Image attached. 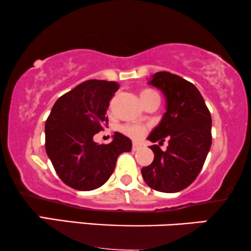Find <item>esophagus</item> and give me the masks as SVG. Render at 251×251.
I'll return each mask as SVG.
<instances>
[{"label":"esophagus","instance_id":"1","mask_svg":"<svg viewBox=\"0 0 251 251\" xmlns=\"http://www.w3.org/2000/svg\"><path fill=\"white\" fill-rule=\"evenodd\" d=\"M139 147H140V145L138 143H132V150L133 151H137V150H139Z\"/></svg>","mask_w":251,"mask_h":251}]
</instances>
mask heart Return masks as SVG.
Segmentation results:
<instances>
[{
	"instance_id": "1",
	"label": "heart",
	"mask_w": 251,
	"mask_h": 251,
	"mask_svg": "<svg viewBox=\"0 0 251 251\" xmlns=\"http://www.w3.org/2000/svg\"><path fill=\"white\" fill-rule=\"evenodd\" d=\"M152 97H159V95L156 94V91L152 90V89H143V90L140 91V99H142V101ZM123 130H125L126 135L132 137V138H139V137H142L144 133L146 132V129L144 128V126H137V125L126 126H125V129Z\"/></svg>"
}]
</instances>
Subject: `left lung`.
<instances>
[{
  "label": "left lung",
  "instance_id": "1",
  "mask_svg": "<svg viewBox=\"0 0 251 251\" xmlns=\"http://www.w3.org/2000/svg\"><path fill=\"white\" fill-rule=\"evenodd\" d=\"M166 98V113L147 139L163 143L167 151L151 146L154 160L142 175L153 190L176 193L193 183L211 146V115L197 87L169 72H157L149 82Z\"/></svg>",
  "mask_w": 251,
  "mask_h": 251
}]
</instances>
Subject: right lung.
<instances>
[{
	"instance_id": "obj_1",
	"label": "right lung",
	"mask_w": 251,
	"mask_h": 251,
	"mask_svg": "<svg viewBox=\"0 0 251 251\" xmlns=\"http://www.w3.org/2000/svg\"><path fill=\"white\" fill-rule=\"evenodd\" d=\"M119 89L114 81L89 80L58 98L46 122V151L61 180L77 191L104 185L118 156L131 151L128 137L115 132L112 143L94 142L107 126L106 112Z\"/></svg>"
}]
</instances>
